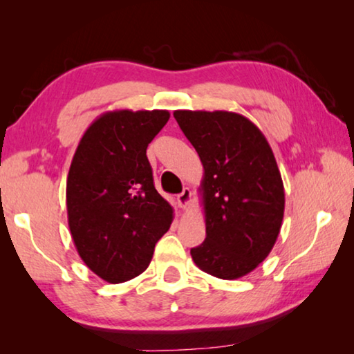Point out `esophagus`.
<instances>
[{
    "instance_id": "obj_1",
    "label": "esophagus",
    "mask_w": 354,
    "mask_h": 354,
    "mask_svg": "<svg viewBox=\"0 0 354 354\" xmlns=\"http://www.w3.org/2000/svg\"><path fill=\"white\" fill-rule=\"evenodd\" d=\"M190 200H192V190L189 189V187H184V190L181 192V194H179L178 196H176V201H178V206L181 207V209H185L189 206V203H190Z\"/></svg>"
}]
</instances>
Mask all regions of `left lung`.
<instances>
[{
  "label": "left lung",
  "instance_id": "left-lung-1",
  "mask_svg": "<svg viewBox=\"0 0 354 354\" xmlns=\"http://www.w3.org/2000/svg\"><path fill=\"white\" fill-rule=\"evenodd\" d=\"M198 153L206 239L192 248L200 270L221 279L253 272L270 253L284 217V185L270 145L247 117L175 111Z\"/></svg>",
  "mask_w": 354,
  "mask_h": 354
}]
</instances>
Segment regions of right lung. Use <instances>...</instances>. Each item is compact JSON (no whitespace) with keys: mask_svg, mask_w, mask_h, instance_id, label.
I'll return each mask as SVG.
<instances>
[{"mask_svg":"<svg viewBox=\"0 0 354 354\" xmlns=\"http://www.w3.org/2000/svg\"><path fill=\"white\" fill-rule=\"evenodd\" d=\"M169 111H112L87 128L67 178L71 237L84 263L107 283L139 277L173 221L158 194L148 143L169 122Z\"/></svg>","mask_w":354,"mask_h":354,"instance_id":"1","label":"right lung"}]
</instances>
